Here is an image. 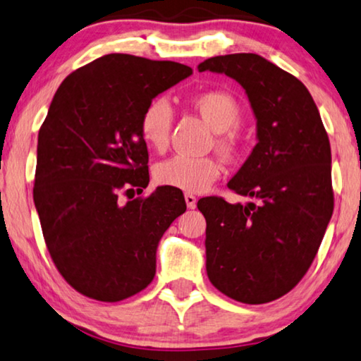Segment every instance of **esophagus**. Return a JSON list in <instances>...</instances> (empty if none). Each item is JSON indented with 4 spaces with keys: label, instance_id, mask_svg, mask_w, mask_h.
Returning a JSON list of instances; mask_svg holds the SVG:
<instances>
[{
    "label": "esophagus",
    "instance_id": "obj_1",
    "mask_svg": "<svg viewBox=\"0 0 361 361\" xmlns=\"http://www.w3.org/2000/svg\"><path fill=\"white\" fill-rule=\"evenodd\" d=\"M185 201H186V206L190 207V209H195V207H196L197 199H196L195 195H191V192H186V195H185Z\"/></svg>",
    "mask_w": 361,
    "mask_h": 361
}]
</instances>
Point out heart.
<instances>
[{
    "label": "heart",
    "mask_w": 361,
    "mask_h": 361,
    "mask_svg": "<svg viewBox=\"0 0 361 361\" xmlns=\"http://www.w3.org/2000/svg\"><path fill=\"white\" fill-rule=\"evenodd\" d=\"M190 104L201 113L204 120L211 125L219 136L215 146L224 154L232 155L238 149V141L232 129L240 121V104L235 97L220 89H209L195 94ZM171 126H173V111L165 99H154L146 105L139 120V131L144 142L150 149L162 152L169 147ZM222 162L215 157H190V155H175L165 162H160L154 170L155 181L162 186H171L186 192L206 191L214 181L222 175Z\"/></svg>",
    "instance_id": "heart-1"
}]
</instances>
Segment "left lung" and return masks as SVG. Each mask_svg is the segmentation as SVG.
I'll use <instances>...</instances> for the list:
<instances>
[{"label": "left lung", "mask_w": 361, "mask_h": 361, "mask_svg": "<svg viewBox=\"0 0 361 361\" xmlns=\"http://www.w3.org/2000/svg\"><path fill=\"white\" fill-rule=\"evenodd\" d=\"M197 69L243 85L257 120V144L228 183L251 202H197L207 224L209 281L241 303H269L308 272L332 217L329 137L303 82L266 58L233 53Z\"/></svg>", "instance_id": "8db88e82"}]
</instances>
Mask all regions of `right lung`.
<instances>
[{"instance_id":"1","label":"right lung","mask_w":361,"mask_h":361,"mask_svg":"<svg viewBox=\"0 0 361 361\" xmlns=\"http://www.w3.org/2000/svg\"><path fill=\"white\" fill-rule=\"evenodd\" d=\"M192 74L175 61L111 53L63 80L40 126L34 202L53 262L74 290L121 301L155 276L165 230L186 211L183 192L149 185V154L139 131L154 97Z\"/></svg>"}]
</instances>
